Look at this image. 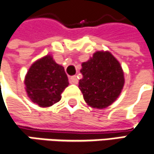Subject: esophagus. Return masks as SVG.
<instances>
[{
	"label": "esophagus",
	"mask_w": 154,
	"mask_h": 154,
	"mask_svg": "<svg viewBox=\"0 0 154 154\" xmlns=\"http://www.w3.org/2000/svg\"><path fill=\"white\" fill-rule=\"evenodd\" d=\"M69 82L71 83V84H78V79H77V77L74 75V76H71L70 77V79H69Z\"/></svg>",
	"instance_id": "34e87169"
}]
</instances>
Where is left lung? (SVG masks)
Masks as SVG:
<instances>
[{
	"instance_id": "8db88e82",
	"label": "left lung",
	"mask_w": 154,
	"mask_h": 154,
	"mask_svg": "<svg viewBox=\"0 0 154 154\" xmlns=\"http://www.w3.org/2000/svg\"><path fill=\"white\" fill-rule=\"evenodd\" d=\"M79 88L88 105L96 109L108 107L120 95L124 76L119 62L108 51H98L82 63Z\"/></svg>"
}]
</instances>
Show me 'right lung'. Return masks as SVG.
Segmentation results:
<instances>
[{
    "label": "right lung",
    "mask_w": 154,
    "mask_h": 154,
    "mask_svg": "<svg viewBox=\"0 0 154 154\" xmlns=\"http://www.w3.org/2000/svg\"><path fill=\"white\" fill-rule=\"evenodd\" d=\"M25 84L28 97L41 107H50L61 100V94L68 86L64 68L51 56L33 63L27 72Z\"/></svg>",
    "instance_id": "obj_1"
}]
</instances>
